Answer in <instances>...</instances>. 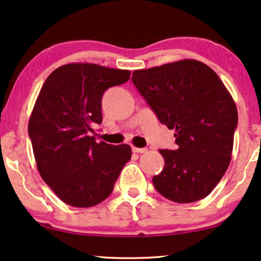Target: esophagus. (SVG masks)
Segmentation results:
<instances>
[{
  "label": "esophagus",
  "mask_w": 261,
  "mask_h": 261,
  "mask_svg": "<svg viewBox=\"0 0 261 261\" xmlns=\"http://www.w3.org/2000/svg\"><path fill=\"white\" fill-rule=\"evenodd\" d=\"M132 150H133L134 153H146L147 148H138V147H133Z\"/></svg>",
  "instance_id": "obj_1"
}]
</instances>
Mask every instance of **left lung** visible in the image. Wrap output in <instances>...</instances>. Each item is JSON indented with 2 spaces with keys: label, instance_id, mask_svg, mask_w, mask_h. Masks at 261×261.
Returning <instances> with one entry per match:
<instances>
[{
  "label": "left lung",
  "instance_id": "1",
  "mask_svg": "<svg viewBox=\"0 0 261 261\" xmlns=\"http://www.w3.org/2000/svg\"><path fill=\"white\" fill-rule=\"evenodd\" d=\"M132 81L162 124L174 129L176 149H160L165 166L156 191L179 203L208 195L227 171L238 111L217 73L198 60L133 71Z\"/></svg>",
  "mask_w": 261,
  "mask_h": 261
}]
</instances>
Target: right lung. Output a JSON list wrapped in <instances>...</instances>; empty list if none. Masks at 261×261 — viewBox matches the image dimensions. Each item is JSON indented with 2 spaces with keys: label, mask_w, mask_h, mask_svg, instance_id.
<instances>
[{
  "label": "right lung",
  "mask_w": 261,
  "mask_h": 261,
  "mask_svg": "<svg viewBox=\"0 0 261 261\" xmlns=\"http://www.w3.org/2000/svg\"><path fill=\"white\" fill-rule=\"evenodd\" d=\"M130 71L95 63H68L47 77L28 123L39 173L63 202L92 207L107 199L123 166L128 145L96 142L93 126L102 122L101 99Z\"/></svg>",
  "instance_id": "1"
}]
</instances>
